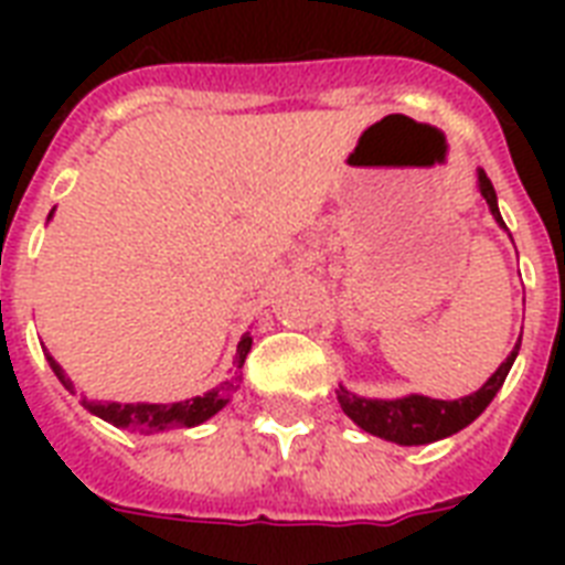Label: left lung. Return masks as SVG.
<instances>
[{
  "mask_svg": "<svg viewBox=\"0 0 565 565\" xmlns=\"http://www.w3.org/2000/svg\"><path fill=\"white\" fill-rule=\"evenodd\" d=\"M478 190L490 204L492 220L499 222V228L508 231V225L501 220L499 195H495L492 181L487 179L483 170H478ZM519 345H522V334H519L513 352L508 354V361L487 377V384L463 395V398L443 402V398H428V395L419 393L398 395V398H366V395L352 393L349 386L340 384L337 386V402H340L345 416L372 437H381L386 443H395V446H428V443H437V439H446L457 430H463L490 407V402L504 384V377H508L510 366L516 361Z\"/></svg>",
  "mask_w": 565,
  "mask_h": 565,
  "instance_id": "left-lung-1",
  "label": "left lung"
}]
</instances>
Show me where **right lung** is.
I'll list each match as a JSON object with an SVG mask.
<instances>
[{
    "mask_svg": "<svg viewBox=\"0 0 565 565\" xmlns=\"http://www.w3.org/2000/svg\"><path fill=\"white\" fill-rule=\"evenodd\" d=\"M55 213V211H52ZM49 213V220H52ZM252 352V337L248 331L239 337L237 354H234V366H231V377H225L220 386H213L204 395H195V398H188V402H172V404H149V402H90V398H82V404L93 416L110 422L122 430H135V434H158V430H172V428H195L202 425L211 416L225 407L231 402V395L237 393L239 377H243V363H246V354ZM46 361L52 366V372L57 375V381L73 390V381L61 370V363L46 352Z\"/></svg>",
    "mask_w": 565,
    "mask_h": 565,
    "instance_id": "right-lung-1",
    "label": "right lung"
}]
</instances>
